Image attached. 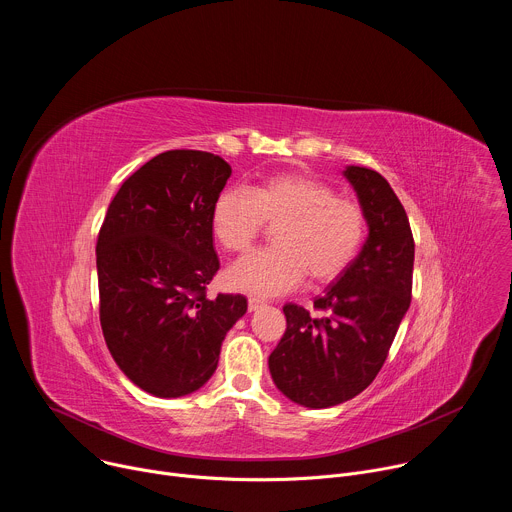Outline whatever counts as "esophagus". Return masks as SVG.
Here are the masks:
<instances>
[{
    "label": "esophagus",
    "instance_id": "1",
    "mask_svg": "<svg viewBox=\"0 0 512 512\" xmlns=\"http://www.w3.org/2000/svg\"><path fill=\"white\" fill-rule=\"evenodd\" d=\"M247 306H249V312H255L257 308H261V306H263V300H259V298H249Z\"/></svg>",
    "mask_w": 512,
    "mask_h": 512
}]
</instances>
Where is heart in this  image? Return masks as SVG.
I'll list each match as a JSON object with an SVG mask.
<instances>
[{
	"mask_svg": "<svg viewBox=\"0 0 512 512\" xmlns=\"http://www.w3.org/2000/svg\"><path fill=\"white\" fill-rule=\"evenodd\" d=\"M265 225L275 227V247L243 257L227 273L231 287L257 296L287 294L306 273L314 285L336 281L360 253L369 223L358 200L304 174L229 186L212 204V235L231 253L247 251Z\"/></svg>",
	"mask_w": 512,
	"mask_h": 512,
	"instance_id": "obj_1",
	"label": "heart"
}]
</instances>
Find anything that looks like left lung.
Wrapping results in <instances>:
<instances>
[{
  "instance_id": "8db88e82",
  "label": "left lung",
  "mask_w": 512,
  "mask_h": 512,
  "mask_svg": "<svg viewBox=\"0 0 512 512\" xmlns=\"http://www.w3.org/2000/svg\"><path fill=\"white\" fill-rule=\"evenodd\" d=\"M344 176L367 212L369 239L314 300L322 316L283 306L287 326L269 354L277 389L312 409L348 401L375 381L411 304L415 243L401 200L375 170L348 166Z\"/></svg>"
}]
</instances>
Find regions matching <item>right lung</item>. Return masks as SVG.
<instances>
[{"label": "right lung", "instance_id": "obj_1", "mask_svg": "<svg viewBox=\"0 0 512 512\" xmlns=\"http://www.w3.org/2000/svg\"><path fill=\"white\" fill-rule=\"evenodd\" d=\"M231 172L210 152H164L121 184L101 225L103 336L125 377L156 397L200 389L247 312L241 294L206 296L221 267L210 212Z\"/></svg>", "mask_w": 512, "mask_h": 512}]
</instances>
